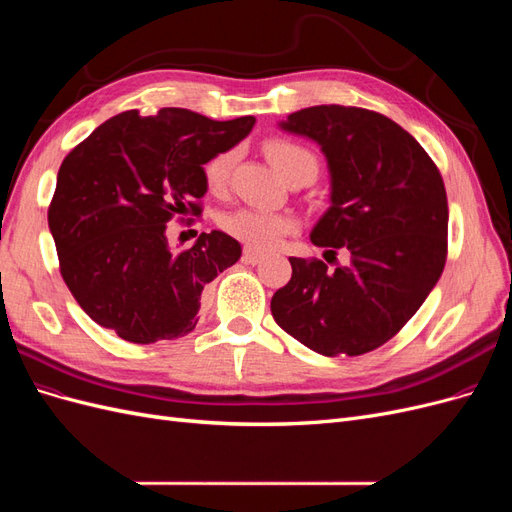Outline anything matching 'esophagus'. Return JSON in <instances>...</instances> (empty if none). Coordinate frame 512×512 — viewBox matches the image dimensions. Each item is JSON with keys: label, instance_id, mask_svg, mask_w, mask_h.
<instances>
[{"label": "esophagus", "instance_id": "obj_1", "mask_svg": "<svg viewBox=\"0 0 512 512\" xmlns=\"http://www.w3.org/2000/svg\"><path fill=\"white\" fill-rule=\"evenodd\" d=\"M262 258H265V256L254 252V250H243V256H241L245 265H258V262H262Z\"/></svg>", "mask_w": 512, "mask_h": 512}]
</instances>
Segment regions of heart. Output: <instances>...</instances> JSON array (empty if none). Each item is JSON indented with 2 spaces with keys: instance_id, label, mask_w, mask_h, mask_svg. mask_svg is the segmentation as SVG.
Returning a JSON list of instances; mask_svg holds the SVG:
<instances>
[{
  "instance_id": "b5f03b06",
  "label": "heart",
  "mask_w": 512,
  "mask_h": 512,
  "mask_svg": "<svg viewBox=\"0 0 512 512\" xmlns=\"http://www.w3.org/2000/svg\"><path fill=\"white\" fill-rule=\"evenodd\" d=\"M267 158L275 166L286 181L294 175L301 173H318V158L307 147L284 141V138H275L265 145ZM237 151L226 149L215 153V156L203 166V177L207 188L211 192H222L230 181L232 166H235ZM220 226L232 239L241 241L247 250L267 252L280 245V241L297 230V220L288 213H273V211H260L241 207L235 211H228L220 218Z\"/></svg>"
}]
</instances>
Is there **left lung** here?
<instances>
[{"mask_svg": "<svg viewBox=\"0 0 512 512\" xmlns=\"http://www.w3.org/2000/svg\"><path fill=\"white\" fill-rule=\"evenodd\" d=\"M280 128L312 138L331 173V207L312 243L350 252L333 271L318 258H290V282L271 314L318 354L359 356L395 337L438 284L448 247V203L438 166L389 117L322 104Z\"/></svg>", "mask_w": 512, "mask_h": 512, "instance_id": "obj_1", "label": "left lung"}]
</instances>
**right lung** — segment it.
<instances>
[{
    "label": "right lung",
    "mask_w": 512,
    "mask_h": 512,
    "mask_svg": "<svg viewBox=\"0 0 512 512\" xmlns=\"http://www.w3.org/2000/svg\"><path fill=\"white\" fill-rule=\"evenodd\" d=\"M252 115L215 121L188 108L126 111L104 121L64 158L49 205L59 271L100 327L132 344L188 335L200 299L241 258L222 230L175 254L166 224L200 215L203 166L252 132ZM183 220V218H179Z\"/></svg>",
    "instance_id": "add662e5"
}]
</instances>
